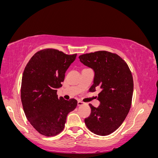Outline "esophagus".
I'll return each mask as SVG.
<instances>
[{"label": "esophagus", "mask_w": 158, "mask_h": 158, "mask_svg": "<svg viewBox=\"0 0 158 158\" xmlns=\"http://www.w3.org/2000/svg\"><path fill=\"white\" fill-rule=\"evenodd\" d=\"M84 104V102H82V101H78V106H82V105Z\"/></svg>", "instance_id": "obj_1"}]
</instances>
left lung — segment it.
Here are the masks:
<instances>
[{"label": "left lung", "mask_w": 158, "mask_h": 158, "mask_svg": "<svg viewBox=\"0 0 158 158\" xmlns=\"http://www.w3.org/2000/svg\"><path fill=\"white\" fill-rule=\"evenodd\" d=\"M81 63L94 69V84L89 92L100 87L98 107L89 104L91 113L84 119L89 130L99 136L115 131L130 111L134 89L133 78L128 64L117 54L98 51L79 56Z\"/></svg>", "instance_id": "8db88e82"}]
</instances>
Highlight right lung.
I'll return each mask as SVG.
<instances>
[{
  "instance_id": "add662e5",
  "label": "right lung",
  "mask_w": 158,
  "mask_h": 158,
  "mask_svg": "<svg viewBox=\"0 0 158 158\" xmlns=\"http://www.w3.org/2000/svg\"><path fill=\"white\" fill-rule=\"evenodd\" d=\"M76 55L44 49L33 55L23 70L20 90L23 111L42 135H59L64 128L67 114L77 106L75 99L66 100L56 94Z\"/></svg>"
}]
</instances>
